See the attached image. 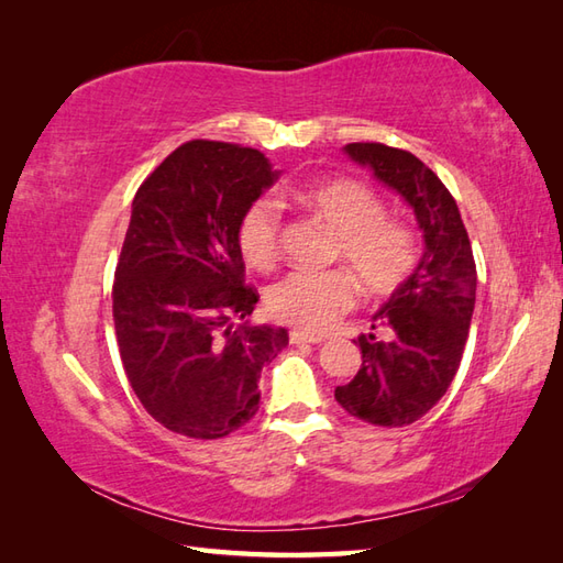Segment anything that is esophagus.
<instances>
[{
  "instance_id": "esophagus-1",
  "label": "esophagus",
  "mask_w": 563,
  "mask_h": 563,
  "mask_svg": "<svg viewBox=\"0 0 563 563\" xmlns=\"http://www.w3.org/2000/svg\"><path fill=\"white\" fill-rule=\"evenodd\" d=\"M321 341H324L321 333H309V331H302V329L290 331V343H321Z\"/></svg>"
}]
</instances>
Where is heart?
<instances>
[{
	"label": "heart",
	"instance_id": "heart-1",
	"mask_svg": "<svg viewBox=\"0 0 563 563\" xmlns=\"http://www.w3.org/2000/svg\"><path fill=\"white\" fill-rule=\"evenodd\" d=\"M295 200L336 234L331 258L351 269L369 295L397 290L411 275L418 261L411 227L387 220L385 206L367 186L336 178L297 190ZM236 244L254 268H268L278 258L280 210L275 200L251 202L239 220ZM355 295V280L347 271H297L268 290L266 309L285 324L321 331L349 312Z\"/></svg>",
	"mask_w": 563,
	"mask_h": 563
}]
</instances>
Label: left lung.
I'll list each match as a JSON object with an SVG mask.
<instances>
[{
  "instance_id": "1",
  "label": "left lung",
  "mask_w": 563,
  "mask_h": 563,
  "mask_svg": "<svg viewBox=\"0 0 563 563\" xmlns=\"http://www.w3.org/2000/svg\"><path fill=\"white\" fill-rule=\"evenodd\" d=\"M343 152L409 202L423 232V256L373 314L377 333H361L363 365L336 401L373 426H409L452 385L476 300V266L457 202L411 152L353 142Z\"/></svg>"
}]
</instances>
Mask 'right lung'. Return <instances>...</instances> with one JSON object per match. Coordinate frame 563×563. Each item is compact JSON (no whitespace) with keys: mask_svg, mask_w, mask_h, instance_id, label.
Returning <instances> with one entry per match:
<instances>
[{"mask_svg":"<svg viewBox=\"0 0 563 563\" xmlns=\"http://www.w3.org/2000/svg\"><path fill=\"white\" fill-rule=\"evenodd\" d=\"M278 176L258 150L190 140L135 194L115 266V339L140 404L178 435L218 440L249 423L263 365L288 345L285 329L244 321L258 295L236 244L244 210Z\"/></svg>","mask_w":563,"mask_h":563,"instance_id":"right-lung-1","label":"right lung"}]
</instances>
